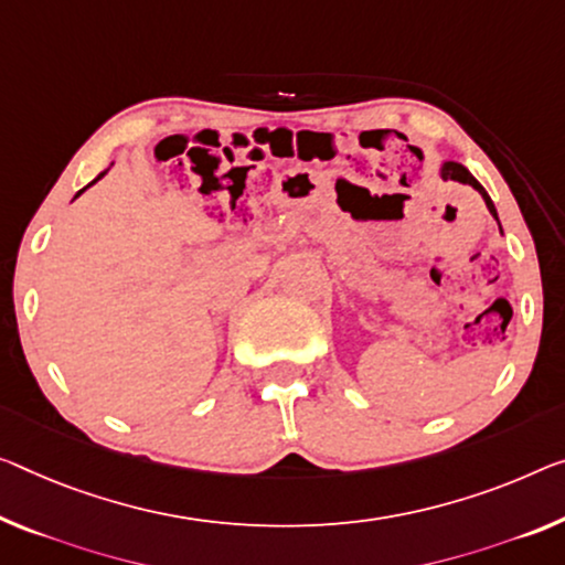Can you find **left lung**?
<instances>
[{"mask_svg": "<svg viewBox=\"0 0 565 565\" xmlns=\"http://www.w3.org/2000/svg\"><path fill=\"white\" fill-rule=\"evenodd\" d=\"M439 177L445 181H459V184H467V186H472L475 192H480V196L484 199V206H488L490 214L494 216V220H498V210H494L490 194L484 192V186L472 177L470 169L462 167V163H457V161H441L439 163ZM498 224H500V220H498ZM500 232H502V227H500Z\"/></svg>", "mask_w": 565, "mask_h": 565, "instance_id": "obj_1", "label": "left lung"}]
</instances>
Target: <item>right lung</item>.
I'll use <instances>...</instances> for the list:
<instances>
[{
  "instance_id": "right-lung-1",
  "label": "right lung",
  "mask_w": 565,
  "mask_h": 565,
  "mask_svg": "<svg viewBox=\"0 0 565 565\" xmlns=\"http://www.w3.org/2000/svg\"><path fill=\"white\" fill-rule=\"evenodd\" d=\"M110 167H113V163H110ZM110 167H108V169H110ZM108 169H106V171H100V173H98V177H95V179L90 181V184H88V186H93V184H95V181H100L103 177H106V173H108ZM88 186H83V189H81V192H77V194H75L73 199H77V196H81V194H83V192H85V189H88Z\"/></svg>"
}]
</instances>
